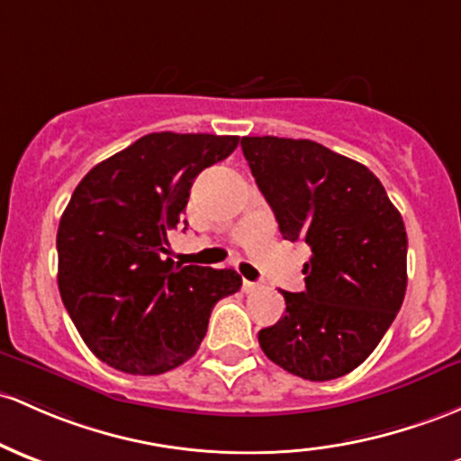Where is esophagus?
<instances>
[{
	"mask_svg": "<svg viewBox=\"0 0 461 461\" xmlns=\"http://www.w3.org/2000/svg\"><path fill=\"white\" fill-rule=\"evenodd\" d=\"M258 288H260V285L258 282H249V280H242V291L245 293H256Z\"/></svg>",
	"mask_w": 461,
	"mask_h": 461,
	"instance_id": "1",
	"label": "esophagus"
}]
</instances>
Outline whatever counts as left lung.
Returning a JSON list of instances; mask_svg holds the SVG:
<instances>
[{
  "mask_svg": "<svg viewBox=\"0 0 461 461\" xmlns=\"http://www.w3.org/2000/svg\"><path fill=\"white\" fill-rule=\"evenodd\" d=\"M242 155L280 225L311 249L302 293L258 332L262 352L306 381H332L378 346L407 291V231L370 168L311 140L242 138Z\"/></svg>",
  "mask_w": 461,
  "mask_h": 461,
  "instance_id": "obj_1",
  "label": "left lung"
}]
</instances>
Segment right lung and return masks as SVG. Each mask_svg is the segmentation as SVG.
Listing matches in <instances>:
<instances>
[{"label":"right lung","instance_id":"add662e5","mask_svg":"<svg viewBox=\"0 0 461 461\" xmlns=\"http://www.w3.org/2000/svg\"><path fill=\"white\" fill-rule=\"evenodd\" d=\"M236 146V135L150 133L76 185L59 222V291L103 363L140 376L175 370L199 350L216 302L240 288L234 269L168 258L196 175Z\"/></svg>","mask_w":461,"mask_h":461}]
</instances>
